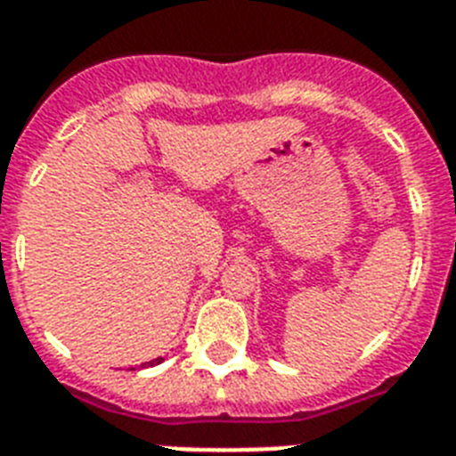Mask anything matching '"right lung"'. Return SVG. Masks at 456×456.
<instances>
[{"label": "right lung", "instance_id": "right-lung-1", "mask_svg": "<svg viewBox=\"0 0 456 456\" xmlns=\"http://www.w3.org/2000/svg\"><path fill=\"white\" fill-rule=\"evenodd\" d=\"M160 362H163V357H156V360H151V362H149V364H151V367H153V364H160Z\"/></svg>", "mask_w": 456, "mask_h": 456}]
</instances>
